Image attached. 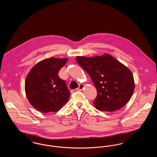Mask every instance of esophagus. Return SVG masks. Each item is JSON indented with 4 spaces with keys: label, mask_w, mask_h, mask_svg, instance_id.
<instances>
[{
    "label": "esophagus",
    "mask_w": 157,
    "mask_h": 157,
    "mask_svg": "<svg viewBox=\"0 0 157 157\" xmlns=\"http://www.w3.org/2000/svg\"><path fill=\"white\" fill-rule=\"evenodd\" d=\"M84 87H85V85H83V84H81V85H79V87L77 88V90H82L83 88H84Z\"/></svg>",
    "instance_id": "1"
}]
</instances>
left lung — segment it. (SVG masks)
<instances>
[{
	"label": "left lung",
	"instance_id": "obj_1",
	"mask_svg": "<svg viewBox=\"0 0 157 157\" xmlns=\"http://www.w3.org/2000/svg\"><path fill=\"white\" fill-rule=\"evenodd\" d=\"M79 65L90 75L97 90L94 104L98 110L112 112L129 101L134 91L131 71L111 55L76 56Z\"/></svg>",
	"mask_w": 157,
	"mask_h": 157
}]
</instances>
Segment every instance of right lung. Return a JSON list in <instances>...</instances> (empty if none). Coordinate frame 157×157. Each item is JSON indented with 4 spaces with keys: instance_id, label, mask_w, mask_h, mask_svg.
I'll return each instance as SVG.
<instances>
[{
    "instance_id": "add662e5",
    "label": "right lung",
    "mask_w": 157,
    "mask_h": 157,
    "mask_svg": "<svg viewBox=\"0 0 157 157\" xmlns=\"http://www.w3.org/2000/svg\"><path fill=\"white\" fill-rule=\"evenodd\" d=\"M67 58H49L42 60L31 69L26 76L25 90L27 98L37 111H58L67 103L70 97L64 80L58 73Z\"/></svg>"
}]
</instances>
